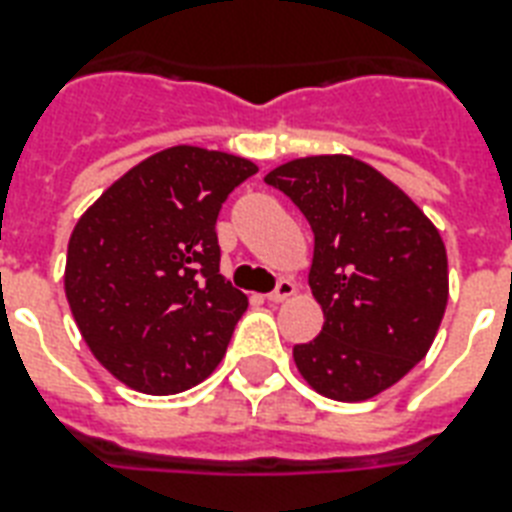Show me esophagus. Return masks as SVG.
Here are the masks:
<instances>
[{
  "label": "esophagus",
  "mask_w": 512,
  "mask_h": 512,
  "mask_svg": "<svg viewBox=\"0 0 512 512\" xmlns=\"http://www.w3.org/2000/svg\"><path fill=\"white\" fill-rule=\"evenodd\" d=\"M292 295H295V284L289 279H281L279 284H276V289L268 295V300H271V303H284V300H289Z\"/></svg>",
  "instance_id": "34e87169"
}]
</instances>
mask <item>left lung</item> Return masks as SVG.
<instances>
[{"mask_svg":"<svg viewBox=\"0 0 512 512\" xmlns=\"http://www.w3.org/2000/svg\"><path fill=\"white\" fill-rule=\"evenodd\" d=\"M265 183L287 193L313 231L308 284L324 327L292 350L300 374L335 401H366L396 385L425 358L449 300L436 225L353 156L295 159Z\"/></svg>","mask_w":512,"mask_h":512,"instance_id":"left-lung-1","label":"left lung"}]
</instances>
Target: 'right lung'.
I'll return each instance as SVG.
<instances>
[{
  "label": "right lung",
  "mask_w": 512,
  "mask_h": 512,
  "mask_svg": "<svg viewBox=\"0 0 512 512\" xmlns=\"http://www.w3.org/2000/svg\"><path fill=\"white\" fill-rule=\"evenodd\" d=\"M249 159L175 146L122 175L76 223L66 297L92 356L124 385L170 396L212 374L247 295L220 276L217 215Z\"/></svg>",
  "instance_id": "obj_1"
}]
</instances>
